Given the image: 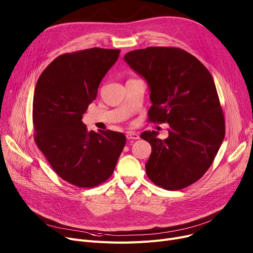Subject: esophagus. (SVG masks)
<instances>
[{
  "label": "esophagus",
  "mask_w": 253,
  "mask_h": 253,
  "mask_svg": "<svg viewBox=\"0 0 253 253\" xmlns=\"http://www.w3.org/2000/svg\"><path fill=\"white\" fill-rule=\"evenodd\" d=\"M126 137L127 139H139V135L137 133H135V132H127L126 133Z\"/></svg>",
  "instance_id": "esophagus-1"
}]
</instances>
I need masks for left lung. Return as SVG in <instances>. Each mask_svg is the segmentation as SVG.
Returning a JSON list of instances; mask_svg holds the SVG:
<instances>
[{"label":"left lung","instance_id":"8db88e82","mask_svg":"<svg viewBox=\"0 0 253 253\" xmlns=\"http://www.w3.org/2000/svg\"><path fill=\"white\" fill-rule=\"evenodd\" d=\"M125 61L143 77L153 103L150 122L168 123V137L144 131L152 153L145 164L149 178L176 191L200 179L224 138V117L211 74L189 52L175 47H148L126 53Z\"/></svg>","mask_w":253,"mask_h":253}]
</instances>
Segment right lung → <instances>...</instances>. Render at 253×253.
I'll return each mask as SVG.
<instances>
[{
	"label": "right lung",
	"instance_id": "add662e5",
	"mask_svg": "<svg viewBox=\"0 0 253 253\" xmlns=\"http://www.w3.org/2000/svg\"><path fill=\"white\" fill-rule=\"evenodd\" d=\"M119 49L64 53L40 76L33 101L35 141L52 169L78 188H94L115 170L126 137L121 132L88 131L82 122L98 86L117 61Z\"/></svg>",
	"mask_w": 253,
	"mask_h": 253
}]
</instances>
